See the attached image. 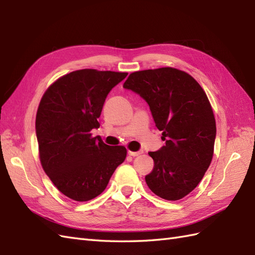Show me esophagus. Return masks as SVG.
<instances>
[{"label":"esophagus","instance_id":"1","mask_svg":"<svg viewBox=\"0 0 255 255\" xmlns=\"http://www.w3.org/2000/svg\"><path fill=\"white\" fill-rule=\"evenodd\" d=\"M142 153V150L140 151H128V154L131 155V156H137V155H140Z\"/></svg>","mask_w":255,"mask_h":255}]
</instances>
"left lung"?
<instances>
[{
  "instance_id": "left-lung-1",
  "label": "left lung",
  "mask_w": 255,
  "mask_h": 255,
  "mask_svg": "<svg viewBox=\"0 0 255 255\" xmlns=\"http://www.w3.org/2000/svg\"><path fill=\"white\" fill-rule=\"evenodd\" d=\"M124 88L148 103L165 141L149 152L154 166L145 183L163 199L185 197L202 181L214 154L216 121L207 95L188 73L170 67L133 72Z\"/></svg>"
}]
</instances>
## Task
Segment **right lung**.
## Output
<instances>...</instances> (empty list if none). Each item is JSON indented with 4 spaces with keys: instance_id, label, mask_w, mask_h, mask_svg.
Here are the masks:
<instances>
[{
    "instance_id": "right-lung-1",
    "label": "right lung",
    "mask_w": 255,
    "mask_h": 255,
    "mask_svg": "<svg viewBox=\"0 0 255 255\" xmlns=\"http://www.w3.org/2000/svg\"><path fill=\"white\" fill-rule=\"evenodd\" d=\"M127 74L78 70L59 78L41 97L36 115L40 163L53 185L77 202L104 192L126 159V148L105 144L91 131L100 127L108 93Z\"/></svg>"
}]
</instances>
